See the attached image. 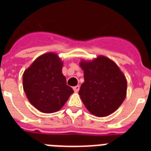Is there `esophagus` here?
Segmentation results:
<instances>
[{
	"label": "esophagus",
	"instance_id": "34e87169",
	"mask_svg": "<svg viewBox=\"0 0 151 151\" xmlns=\"http://www.w3.org/2000/svg\"><path fill=\"white\" fill-rule=\"evenodd\" d=\"M73 91L75 92H78V91H79V89H80V86L79 85H77V86H74V87L73 88Z\"/></svg>",
	"mask_w": 151,
	"mask_h": 151
}]
</instances>
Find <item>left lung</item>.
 <instances>
[{
    "label": "left lung",
    "mask_w": 151,
    "mask_h": 151,
    "mask_svg": "<svg viewBox=\"0 0 151 151\" xmlns=\"http://www.w3.org/2000/svg\"><path fill=\"white\" fill-rule=\"evenodd\" d=\"M85 81L79 95L85 107L97 117L114 113L126 97L127 81L114 62L99 55L92 61L81 60Z\"/></svg>",
    "instance_id": "1"
}]
</instances>
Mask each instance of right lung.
<instances>
[{"instance_id":"add662e5","label":"right lung","mask_w":151,"mask_h":151,"mask_svg":"<svg viewBox=\"0 0 151 151\" xmlns=\"http://www.w3.org/2000/svg\"><path fill=\"white\" fill-rule=\"evenodd\" d=\"M63 64L58 55L48 52L37 58L24 71L23 90L29 103L41 112L59 110L73 92L62 73Z\"/></svg>"}]
</instances>
